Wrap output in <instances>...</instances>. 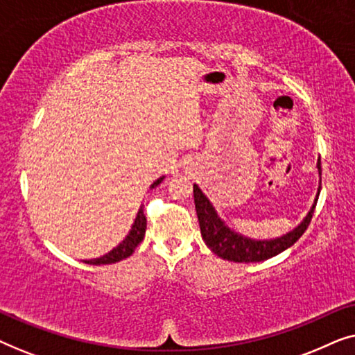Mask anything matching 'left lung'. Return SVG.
Masks as SVG:
<instances>
[{
	"label": "left lung",
	"mask_w": 355,
	"mask_h": 355,
	"mask_svg": "<svg viewBox=\"0 0 355 355\" xmlns=\"http://www.w3.org/2000/svg\"><path fill=\"white\" fill-rule=\"evenodd\" d=\"M318 173L322 174V162L318 159ZM318 187V196H320ZM318 196L315 198V203L305 220L295 227L294 231L288 232V234L279 237V239L273 241H252L247 237H242L237 232L231 231L230 227L225 226L220 218H218L215 208L210 203V200L205 197L197 184H193V202H196V210L198 216V225H200V232L203 241L208 245L213 254H216L221 259L237 261V263H250V261H263L268 260L271 257L281 254V252L288 249L299 241V237L304 234L307 230L310 221H312V215L315 211V205H317Z\"/></svg>",
	"instance_id": "8db88e82"
}]
</instances>
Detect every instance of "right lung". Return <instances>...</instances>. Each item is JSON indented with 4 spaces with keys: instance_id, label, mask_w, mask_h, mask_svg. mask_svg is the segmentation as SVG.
Here are the masks:
<instances>
[{
    "instance_id": "add662e5",
    "label": "right lung",
    "mask_w": 355,
    "mask_h": 355,
    "mask_svg": "<svg viewBox=\"0 0 355 355\" xmlns=\"http://www.w3.org/2000/svg\"><path fill=\"white\" fill-rule=\"evenodd\" d=\"M162 181H163V178H159L158 181H155L152 184V187H157ZM145 230H147V218H145V215H144V207H140L137 218H135V221H134L132 227H130L128 237H125V239L121 242L118 247H114V249L108 252L106 255L100 257V259H95V260H85V263L110 265V263H116V261H119V260L128 259V257L132 255L135 247H137L140 242L144 241Z\"/></svg>"
}]
</instances>
